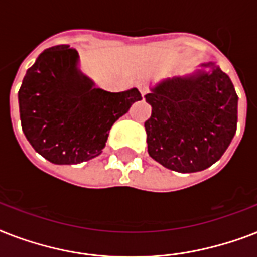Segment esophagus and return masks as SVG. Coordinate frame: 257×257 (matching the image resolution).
Wrapping results in <instances>:
<instances>
[{
  "mask_svg": "<svg viewBox=\"0 0 257 257\" xmlns=\"http://www.w3.org/2000/svg\"><path fill=\"white\" fill-rule=\"evenodd\" d=\"M137 89L140 90L141 96L143 97H144L145 94L148 93V85H147L145 82H139V84H137Z\"/></svg>",
  "mask_w": 257,
  "mask_h": 257,
  "instance_id": "1",
  "label": "esophagus"
}]
</instances>
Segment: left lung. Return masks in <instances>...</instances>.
Returning <instances> with one entry per match:
<instances>
[{
	"mask_svg": "<svg viewBox=\"0 0 257 257\" xmlns=\"http://www.w3.org/2000/svg\"><path fill=\"white\" fill-rule=\"evenodd\" d=\"M187 77L160 82L145 96L152 114L145 121L149 156L181 173L204 171L227 151L237 125V94L215 64Z\"/></svg>",
	"mask_w": 257,
	"mask_h": 257,
	"instance_id": "1",
	"label": "left lung"
}]
</instances>
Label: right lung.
Returning <instances> with one entry per match:
<instances>
[{
  "instance_id": "1",
  "label": "right lung",
  "mask_w": 257,
  "mask_h": 257,
  "mask_svg": "<svg viewBox=\"0 0 257 257\" xmlns=\"http://www.w3.org/2000/svg\"><path fill=\"white\" fill-rule=\"evenodd\" d=\"M77 61V50L69 45L52 46L28 69L18 90L22 131L53 164L98 156L112 125L143 98L136 88L120 93L93 88Z\"/></svg>"
}]
</instances>
